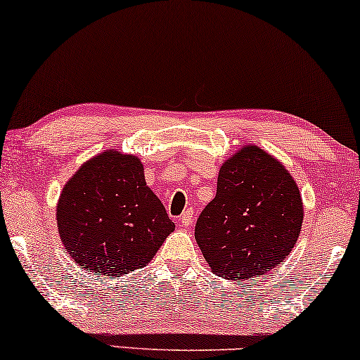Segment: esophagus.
<instances>
[{
  "label": "esophagus",
  "mask_w": 360,
  "mask_h": 360,
  "mask_svg": "<svg viewBox=\"0 0 360 360\" xmlns=\"http://www.w3.org/2000/svg\"><path fill=\"white\" fill-rule=\"evenodd\" d=\"M191 219H193V211L191 210H186L181 213L180 219H179V224L184 226V228H188V226L191 224Z\"/></svg>",
  "instance_id": "obj_1"
}]
</instances>
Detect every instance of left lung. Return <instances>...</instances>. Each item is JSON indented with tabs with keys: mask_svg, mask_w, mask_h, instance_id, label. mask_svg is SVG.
Here are the masks:
<instances>
[{
	"mask_svg": "<svg viewBox=\"0 0 360 360\" xmlns=\"http://www.w3.org/2000/svg\"><path fill=\"white\" fill-rule=\"evenodd\" d=\"M303 223V200L285 165L245 144L219 167L213 201L195 239L213 274L228 280L267 275L288 257Z\"/></svg>",
	"mask_w": 360,
	"mask_h": 360,
	"instance_id": "left-lung-1",
	"label": "left lung"
}]
</instances>
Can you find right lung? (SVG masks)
I'll return each instance as SVG.
<instances>
[{"label": "right lung", "mask_w": 360, "mask_h": 360, "mask_svg": "<svg viewBox=\"0 0 360 360\" xmlns=\"http://www.w3.org/2000/svg\"><path fill=\"white\" fill-rule=\"evenodd\" d=\"M57 229L73 262L98 277L149 264L175 224L146 184L144 165L116 149L88 159L57 201Z\"/></svg>", "instance_id": "add662e5"}]
</instances>
